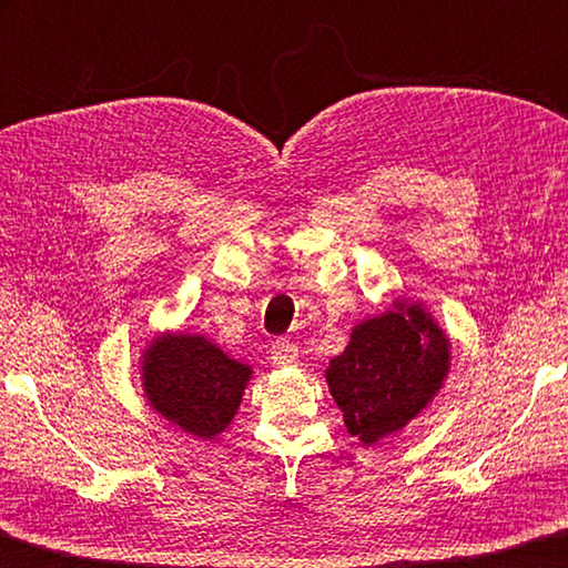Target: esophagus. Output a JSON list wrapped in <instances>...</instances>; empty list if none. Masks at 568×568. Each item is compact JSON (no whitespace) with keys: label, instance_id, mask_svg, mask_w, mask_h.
<instances>
[{"label":"esophagus","instance_id":"obj_1","mask_svg":"<svg viewBox=\"0 0 568 568\" xmlns=\"http://www.w3.org/2000/svg\"><path fill=\"white\" fill-rule=\"evenodd\" d=\"M272 359L276 367H292L300 359V347L290 339H276L272 345Z\"/></svg>","mask_w":568,"mask_h":568}]
</instances>
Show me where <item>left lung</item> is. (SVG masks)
<instances>
[{"label": "left lung", "mask_w": 568, "mask_h": 568, "mask_svg": "<svg viewBox=\"0 0 568 568\" xmlns=\"http://www.w3.org/2000/svg\"><path fill=\"white\" fill-rule=\"evenodd\" d=\"M448 369V334L423 304L397 300L352 329L345 352L329 362L327 385L347 433L375 445L425 410Z\"/></svg>", "instance_id": "1"}]
</instances>
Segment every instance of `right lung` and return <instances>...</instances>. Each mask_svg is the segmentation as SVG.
<instances>
[{
    "label": "right lung",
    "mask_w": 568,
    "mask_h": 568,
    "mask_svg": "<svg viewBox=\"0 0 568 568\" xmlns=\"http://www.w3.org/2000/svg\"><path fill=\"white\" fill-rule=\"evenodd\" d=\"M143 389L153 410L201 440L234 420L251 367L201 334L165 332L143 352Z\"/></svg>",
    "instance_id": "obj_1"
}]
</instances>
